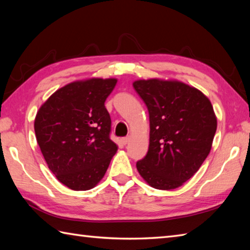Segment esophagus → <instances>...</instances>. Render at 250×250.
I'll return each mask as SVG.
<instances>
[{"label":"esophagus","mask_w":250,"mask_h":250,"mask_svg":"<svg viewBox=\"0 0 250 250\" xmlns=\"http://www.w3.org/2000/svg\"><path fill=\"white\" fill-rule=\"evenodd\" d=\"M130 140H131L130 136H125V137H124V139H122L121 141H122V143H124L125 145H126V144H128V143L130 142Z\"/></svg>","instance_id":"1"}]
</instances>
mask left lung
Listing matches in <instances>:
<instances>
[{
    "instance_id": "8db88e82",
    "label": "left lung",
    "mask_w": 250,
    "mask_h": 250,
    "mask_svg": "<svg viewBox=\"0 0 250 250\" xmlns=\"http://www.w3.org/2000/svg\"><path fill=\"white\" fill-rule=\"evenodd\" d=\"M149 113V148L136 168L152 188L183 186L204 162L217 130L210 101L178 81L151 78L133 83Z\"/></svg>"
}]
</instances>
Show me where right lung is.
Segmentation results:
<instances>
[{"mask_svg": "<svg viewBox=\"0 0 250 250\" xmlns=\"http://www.w3.org/2000/svg\"><path fill=\"white\" fill-rule=\"evenodd\" d=\"M116 83V78L73 82L37 111V144L50 171L72 190L95 187L118 149L109 137L111 121L104 105Z\"/></svg>", "mask_w": 250, "mask_h": 250, "instance_id": "1", "label": "right lung"}]
</instances>
